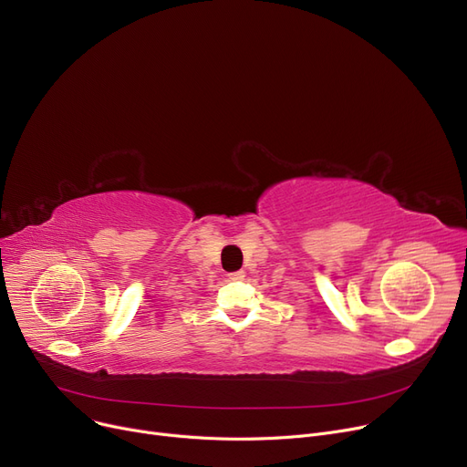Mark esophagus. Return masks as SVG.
<instances>
[{
    "mask_svg": "<svg viewBox=\"0 0 467 467\" xmlns=\"http://www.w3.org/2000/svg\"><path fill=\"white\" fill-rule=\"evenodd\" d=\"M244 276H246V273H244V271H236V273H231V275H229V280L238 282V280H244Z\"/></svg>",
    "mask_w": 467,
    "mask_h": 467,
    "instance_id": "obj_1",
    "label": "esophagus"
}]
</instances>
